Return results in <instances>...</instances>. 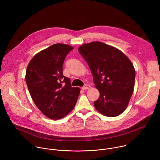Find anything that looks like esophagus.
Wrapping results in <instances>:
<instances>
[{
  "label": "esophagus",
  "mask_w": 160,
  "mask_h": 160,
  "mask_svg": "<svg viewBox=\"0 0 160 160\" xmlns=\"http://www.w3.org/2000/svg\"><path fill=\"white\" fill-rule=\"evenodd\" d=\"M90 88V85H87V84H86V85H85L83 87H82V89L83 90H87V89H89Z\"/></svg>",
  "instance_id": "obj_1"
}]
</instances>
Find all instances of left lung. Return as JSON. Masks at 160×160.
Segmentation results:
<instances>
[{
	"mask_svg": "<svg viewBox=\"0 0 160 160\" xmlns=\"http://www.w3.org/2000/svg\"><path fill=\"white\" fill-rule=\"evenodd\" d=\"M78 52L87 62L100 93L94 102L96 109L106 117L120 115L134 88L135 71L132 62L118 49L101 42L83 44Z\"/></svg>",
	"mask_w": 160,
	"mask_h": 160,
	"instance_id": "8db88e82",
	"label": "left lung"
}]
</instances>
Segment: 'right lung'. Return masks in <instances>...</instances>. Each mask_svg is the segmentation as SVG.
Here are the masks:
<instances>
[{"mask_svg": "<svg viewBox=\"0 0 160 160\" xmlns=\"http://www.w3.org/2000/svg\"><path fill=\"white\" fill-rule=\"evenodd\" d=\"M73 48L56 43L37 53L30 61L25 80L30 96L40 111L50 119H61L74 108L80 89L62 75L66 56Z\"/></svg>", "mask_w": 160, "mask_h": 160, "instance_id": "1", "label": "right lung"}]
</instances>
